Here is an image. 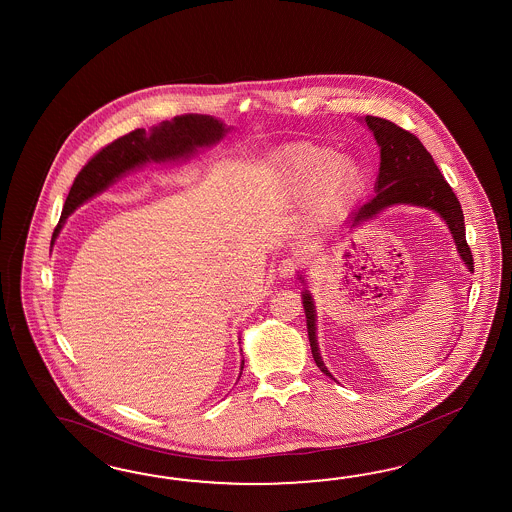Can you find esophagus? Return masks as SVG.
Instances as JSON below:
<instances>
[{
  "instance_id": "obj_1",
  "label": "esophagus",
  "mask_w": 512,
  "mask_h": 512,
  "mask_svg": "<svg viewBox=\"0 0 512 512\" xmlns=\"http://www.w3.org/2000/svg\"><path fill=\"white\" fill-rule=\"evenodd\" d=\"M296 261L294 259H283L277 264V276L279 277H292L296 272Z\"/></svg>"
}]
</instances>
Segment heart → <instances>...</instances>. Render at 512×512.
Instances as JSON below:
<instances>
[{
	"label": "heart",
	"instance_id": "1",
	"mask_svg": "<svg viewBox=\"0 0 512 512\" xmlns=\"http://www.w3.org/2000/svg\"><path fill=\"white\" fill-rule=\"evenodd\" d=\"M277 186L294 201L313 195L311 214L332 220L360 194L365 173L354 160L328 145L298 143L277 152L272 160Z\"/></svg>",
	"mask_w": 512,
	"mask_h": 512
}]
</instances>
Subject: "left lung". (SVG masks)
I'll return each instance as SVG.
<instances>
[{
	"instance_id": "8db88e82",
	"label": "left lung",
	"mask_w": 512,
	"mask_h": 512,
	"mask_svg": "<svg viewBox=\"0 0 512 512\" xmlns=\"http://www.w3.org/2000/svg\"><path fill=\"white\" fill-rule=\"evenodd\" d=\"M365 123L371 128L374 139L380 147V173L376 180V195L358 212L350 216L348 221L350 229L360 227L365 221L373 220L376 214L393 205L430 208L445 220L451 235L455 238L456 249L462 261L468 266V270L473 272V255L466 242L464 212L460 207V201L456 199L455 192L451 190L447 180L443 179L440 169L434 164L430 152L423 147V143L417 136L387 119L367 115ZM302 298H304L311 354L315 358L318 369L335 380L324 367V361L318 352L317 324H315L317 315H315L313 298L307 291L302 294Z\"/></svg>"
}]
</instances>
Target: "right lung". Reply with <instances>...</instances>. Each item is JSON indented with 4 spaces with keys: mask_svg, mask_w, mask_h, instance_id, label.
Listing matches in <instances>:
<instances>
[{
    "mask_svg": "<svg viewBox=\"0 0 512 512\" xmlns=\"http://www.w3.org/2000/svg\"><path fill=\"white\" fill-rule=\"evenodd\" d=\"M225 125L210 115H179L173 121H164L154 126L147 134L138 128L123 138L111 141L82 167L70 188L65 208L61 212V220L57 223L52 236V244L56 240L61 227L70 214L91 199L93 195L104 192L110 184L125 175L134 167L143 166L147 162H167L190 158L197 149L214 145L225 136Z\"/></svg>",
    "mask_w": 512,
    "mask_h": 512,
    "instance_id": "obj_1",
    "label": "right lung"
}]
</instances>
